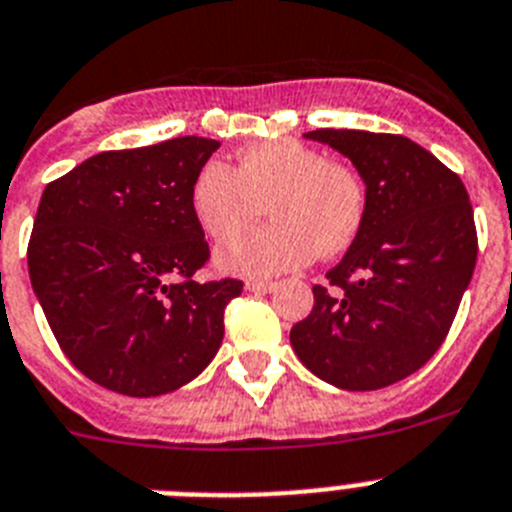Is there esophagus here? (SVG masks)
Here are the masks:
<instances>
[{
	"mask_svg": "<svg viewBox=\"0 0 512 512\" xmlns=\"http://www.w3.org/2000/svg\"><path fill=\"white\" fill-rule=\"evenodd\" d=\"M244 289H247L249 294H270V291L276 289V283L273 281H247L244 283Z\"/></svg>",
	"mask_w": 512,
	"mask_h": 512,
	"instance_id": "1",
	"label": "esophagus"
}]
</instances>
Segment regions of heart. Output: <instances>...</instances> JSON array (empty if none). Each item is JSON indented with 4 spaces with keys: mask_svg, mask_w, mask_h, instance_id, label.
Segmentation results:
<instances>
[{
    "mask_svg": "<svg viewBox=\"0 0 512 512\" xmlns=\"http://www.w3.org/2000/svg\"><path fill=\"white\" fill-rule=\"evenodd\" d=\"M274 223L240 235L262 215ZM192 213L213 239H228L216 265L231 276H278L317 255L336 257L356 242L367 218L362 176L291 137L249 145L239 166L208 161L192 182Z\"/></svg>",
    "mask_w": 512,
    "mask_h": 512,
    "instance_id": "obj_1",
    "label": "heart"
}]
</instances>
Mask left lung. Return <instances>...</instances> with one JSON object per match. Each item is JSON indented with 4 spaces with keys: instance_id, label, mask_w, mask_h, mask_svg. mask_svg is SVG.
Wrapping results in <instances>:
<instances>
[{
    "instance_id": "left-lung-1",
    "label": "left lung",
    "mask_w": 512,
    "mask_h": 512,
    "mask_svg": "<svg viewBox=\"0 0 512 512\" xmlns=\"http://www.w3.org/2000/svg\"><path fill=\"white\" fill-rule=\"evenodd\" d=\"M356 166L367 218L291 328L299 362L341 390H380L432 359L476 265L474 210L461 176L403 135L315 130Z\"/></svg>"
}]
</instances>
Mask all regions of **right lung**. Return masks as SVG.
Segmentation results:
<instances>
[{"label": "right lung", "mask_w": 512, "mask_h": 512, "mask_svg": "<svg viewBox=\"0 0 512 512\" xmlns=\"http://www.w3.org/2000/svg\"><path fill=\"white\" fill-rule=\"evenodd\" d=\"M218 145L174 137L98 153L41 195L30 283L67 359L114 393H171L221 349L242 281H192L210 257L192 182Z\"/></svg>", "instance_id": "1"}]
</instances>
